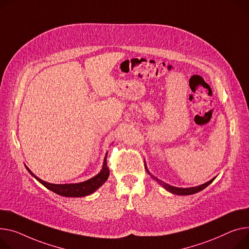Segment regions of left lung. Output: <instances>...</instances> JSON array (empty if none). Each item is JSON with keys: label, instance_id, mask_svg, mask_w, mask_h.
I'll use <instances>...</instances> for the list:
<instances>
[{"label": "left lung", "instance_id": "1", "mask_svg": "<svg viewBox=\"0 0 249 249\" xmlns=\"http://www.w3.org/2000/svg\"><path fill=\"white\" fill-rule=\"evenodd\" d=\"M145 168H146V166H145ZM146 171H147L149 174H150V172L148 171V169H147V168H146ZM150 175H151V174H150ZM151 176H152L156 181H158L161 185H163V187H164L165 189H167L169 192L174 193V194H177V195H190V194H194V193H196V192H199V191L203 190L205 187H207L210 183H212V181L214 180V178H213V179H211L210 181L206 182V183H204V184H202V185H200V186H197V187H191V188H179V187H174V186L168 185L167 183H165V182H163L162 180H159L158 178L154 177L153 175H151Z\"/></svg>", "mask_w": 249, "mask_h": 249}]
</instances>
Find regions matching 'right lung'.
Instances as JSON below:
<instances>
[{
    "instance_id": "1",
    "label": "right lung",
    "mask_w": 249,
    "mask_h": 249,
    "mask_svg": "<svg viewBox=\"0 0 249 249\" xmlns=\"http://www.w3.org/2000/svg\"><path fill=\"white\" fill-rule=\"evenodd\" d=\"M26 168L31 173V175L34 176L40 182V183H42L46 188L52 190L53 192H55L59 195L66 196V197H83V196H86V195H89V194L93 193L95 190H97L99 187H100L104 183V182L107 180V178L109 177V174H110L106 157L104 159L103 168H102L100 173L97 174L95 177H93V178H91L87 181L81 182V183H75V184H52V183H48V182L43 181L42 179L37 177L34 173H32L31 170L27 166H26Z\"/></svg>"
}]
</instances>
